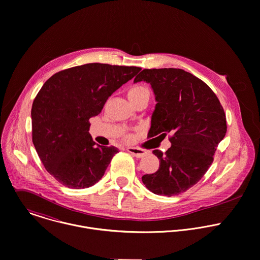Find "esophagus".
Segmentation results:
<instances>
[{
	"instance_id": "1",
	"label": "esophagus",
	"mask_w": 260,
	"mask_h": 260,
	"mask_svg": "<svg viewBox=\"0 0 260 260\" xmlns=\"http://www.w3.org/2000/svg\"><path fill=\"white\" fill-rule=\"evenodd\" d=\"M126 150H127V152H129L132 155H134L137 158H142V157L147 155V151H145L143 149H140V148L128 147V148H126Z\"/></svg>"
}]
</instances>
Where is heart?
Returning a JSON list of instances; mask_svg holds the SVG:
<instances>
[{"label": "heart", "instance_id": "1", "mask_svg": "<svg viewBox=\"0 0 260 260\" xmlns=\"http://www.w3.org/2000/svg\"><path fill=\"white\" fill-rule=\"evenodd\" d=\"M143 96H149V91L144 85H140V84L133 85L127 92V97L129 100H134Z\"/></svg>", "mask_w": 260, "mask_h": 260}]
</instances>
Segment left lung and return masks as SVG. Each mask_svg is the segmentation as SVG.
<instances>
[{
	"label": "left lung",
	"mask_w": 260,
	"mask_h": 260,
	"mask_svg": "<svg viewBox=\"0 0 260 260\" xmlns=\"http://www.w3.org/2000/svg\"><path fill=\"white\" fill-rule=\"evenodd\" d=\"M142 80L151 84L157 102L148 138L169 134L171 143L164 154L153 151L159 168L142 181L156 195L176 196L196 185L210 167L226 133L225 114L209 86L183 69H144L134 82Z\"/></svg>",
	"instance_id": "1"
}]
</instances>
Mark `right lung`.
I'll return each mask as SVG.
<instances>
[{
  "instance_id": "1",
  "label": "right lung",
  "mask_w": 260,
  "mask_h": 260,
  "mask_svg": "<svg viewBox=\"0 0 260 260\" xmlns=\"http://www.w3.org/2000/svg\"><path fill=\"white\" fill-rule=\"evenodd\" d=\"M136 66L89 63L52 75L31 108L32 143L45 168L60 184L85 189L98 183L118 149L96 144L90 118L139 71Z\"/></svg>"
}]
</instances>
